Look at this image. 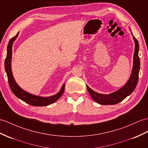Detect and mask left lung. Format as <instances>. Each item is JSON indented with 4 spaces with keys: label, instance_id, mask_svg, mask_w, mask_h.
Here are the masks:
<instances>
[{
    "label": "left lung",
    "instance_id": "obj_1",
    "mask_svg": "<svg viewBox=\"0 0 148 148\" xmlns=\"http://www.w3.org/2000/svg\"><path fill=\"white\" fill-rule=\"evenodd\" d=\"M132 35V33L131 32ZM132 38L134 41L135 48L134 56H133V66L131 76L127 83L119 89L118 90L110 93L109 94H101L95 92L86 85L88 91L92 99L95 102L101 105H114L122 101L126 97L131 95L134 90L136 86L138 84L139 79V72L140 70V60L138 55L139 53V43L137 39L132 35Z\"/></svg>",
    "mask_w": 148,
    "mask_h": 148
}]
</instances>
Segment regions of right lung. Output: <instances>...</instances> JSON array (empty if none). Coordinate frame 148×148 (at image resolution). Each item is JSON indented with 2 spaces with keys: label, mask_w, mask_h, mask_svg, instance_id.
I'll return each instance as SVG.
<instances>
[{
  "label": "right lung",
  "mask_w": 148,
  "mask_h": 148,
  "mask_svg": "<svg viewBox=\"0 0 148 148\" xmlns=\"http://www.w3.org/2000/svg\"><path fill=\"white\" fill-rule=\"evenodd\" d=\"M19 35V32L16 34V36L11 38L8 43V49H7V56L5 60V70L8 76L9 84L11 90L17 98L22 100L23 101L33 106H46L50 105L54 102H55L57 100H58L60 97L64 92V86L63 84L61 88V90L56 94L50 96V97H41L31 94V93L27 92L21 88L16 83L15 79L13 77L12 68H11V60L12 55V45L15 41L16 38Z\"/></svg>",
  "instance_id": "add662e5"
}]
</instances>
